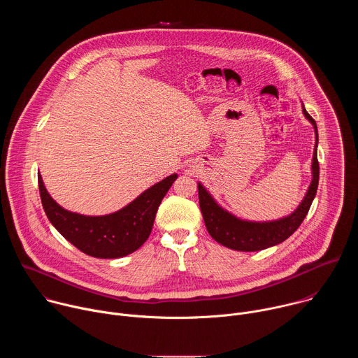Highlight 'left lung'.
<instances>
[{
	"instance_id": "obj_1",
	"label": "left lung",
	"mask_w": 358,
	"mask_h": 358,
	"mask_svg": "<svg viewBox=\"0 0 358 358\" xmlns=\"http://www.w3.org/2000/svg\"><path fill=\"white\" fill-rule=\"evenodd\" d=\"M303 115L306 116L316 133V145L313 151V162H312V182L309 185L308 192L301 199L300 206L287 217L266 221V222H252L243 221L225 211L215 202L211 194L198 182V198H199V208L202 213L203 222H206L207 231L210 235L221 245L242 252H255L262 250L271 246H275L283 241H286L303 222L308 215L312 202L317 192L319 185V162H317V126L315 119L306 112L303 106Z\"/></svg>"
}]
</instances>
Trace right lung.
<instances>
[{
	"label": "right lung",
	"instance_id": "1",
	"mask_svg": "<svg viewBox=\"0 0 358 358\" xmlns=\"http://www.w3.org/2000/svg\"><path fill=\"white\" fill-rule=\"evenodd\" d=\"M171 174L140 194L124 208L101 217L66 211L50 196L38 176L43 211L58 232L83 253L100 259H117L133 253L150 236L162 199L177 180Z\"/></svg>",
	"mask_w": 358,
	"mask_h": 358
}]
</instances>
